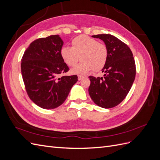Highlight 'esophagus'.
<instances>
[{
    "mask_svg": "<svg viewBox=\"0 0 160 160\" xmlns=\"http://www.w3.org/2000/svg\"><path fill=\"white\" fill-rule=\"evenodd\" d=\"M83 78V76H81V75H78V79L79 80H81Z\"/></svg>",
    "mask_w": 160,
    "mask_h": 160,
    "instance_id": "esophagus-1",
    "label": "esophagus"
}]
</instances>
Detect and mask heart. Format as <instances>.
Returning <instances> with one entry per match:
<instances>
[{
    "label": "heart",
    "mask_w": 160,
    "mask_h": 160,
    "mask_svg": "<svg viewBox=\"0 0 160 160\" xmlns=\"http://www.w3.org/2000/svg\"><path fill=\"white\" fill-rule=\"evenodd\" d=\"M61 58L69 67L81 63L71 70L73 74L84 75L90 71L98 72L106 65L108 49L105 44L87 35H79L71 41V47H63L60 51Z\"/></svg>",
    "instance_id": "obj_1"
}]
</instances>
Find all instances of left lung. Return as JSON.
<instances>
[{
  "label": "left lung",
  "instance_id": "1",
  "mask_svg": "<svg viewBox=\"0 0 160 160\" xmlns=\"http://www.w3.org/2000/svg\"><path fill=\"white\" fill-rule=\"evenodd\" d=\"M92 37L103 41L108 49V58L102 69L103 77H89V93L99 107L112 108L125 98L135 80L136 68L133 53L125 43L109 34Z\"/></svg>",
  "mask_w": 160,
  "mask_h": 160
}]
</instances>
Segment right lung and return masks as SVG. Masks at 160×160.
Instances as JSON below:
<instances>
[{
	"label": "right lung",
	"instance_id": "right-lung-1",
	"mask_svg": "<svg viewBox=\"0 0 160 160\" xmlns=\"http://www.w3.org/2000/svg\"><path fill=\"white\" fill-rule=\"evenodd\" d=\"M63 41L59 35H51L32 41L21 59V73L29 98L45 109L59 107L78 81L76 75L62 76L69 70L61 58Z\"/></svg>",
	"mask_w": 160,
	"mask_h": 160
}]
</instances>
